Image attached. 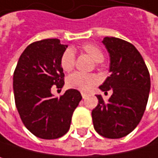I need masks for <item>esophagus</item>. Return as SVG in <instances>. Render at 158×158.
Here are the masks:
<instances>
[{"label": "esophagus", "mask_w": 158, "mask_h": 158, "mask_svg": "<svg viewBox=\"0 0 158 158\" xmlns=\"http://www.w3.org/2000/svg\"><path fill=\"white\" fill-rule=\"evenodd\" d=\"M81 95H82V98H83V99H85V98L87 97V94H84V93H81Z\"/></svg>", "instance_id": "esophagus-1"}]
</instances>
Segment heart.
Returning a JSON list of instances; mask_svg holds the SVG:
<instances>
[{
    "mask_svg": "<svg viewBox=\"0 0 158 158\" xmlns=\"http://www.w3.org/2000/svg\"><path fill=\"white\" fill-rule=\"evenodd\" d=\"M81 49L95 62H101L104 59V53L100 47L94 43H85ZM76 55L73 49H66L60 58V64L64 71L69 72L74 68ZM99 82V77L94 74H83L75 72L69 75L66 78V85L68 88L78 90L81 92H88Z\"/></svg>",
    "mask_w": 158,
    "mask_h": 158,
    "instance_id": "heart-1",
    "label": "heart"
}]
</instances>
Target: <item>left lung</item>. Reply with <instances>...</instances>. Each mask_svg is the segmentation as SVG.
<instances>
[{"label": "left lung", "instance_id": "1", "mask_svg": "<svg viewBox=\"0 0 158 158\" xmlns=\"http://www.w3.org/2000/svg\"><path fill=\"white\" fill-rule=\"evenodd\" d=\"M110 58V76L99 87L102 92L112 90L106 103L96 95L98 105L93 110L94 130L103 137L122 138L140 123L148 101L151 82L147 66L131 43L118 38L103 40Z\"/></svg>", "mask_w": 158, "mask_h": 158}]
</instances>
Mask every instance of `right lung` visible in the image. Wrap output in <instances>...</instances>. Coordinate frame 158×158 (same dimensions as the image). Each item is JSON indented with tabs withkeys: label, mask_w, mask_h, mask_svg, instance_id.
<instances>
[{
	"label": "right lung",
	"mask_w": 158,
	"mask_h": 158,
	"mask_svg": "<svg viewBox=\"0 0 158 158\" xmlns=\"http://www.w3.org/2000/svg\"><path fill=\"white\" fill-rule=\"evenodd\" d=\"M66 48L58 39L33 42L22 52L14 73L17 111L26 128L40 139L64 135L73 112L82 99L81 93L74 89L60 97L52 94V85L63 88L64 84L60 58Z\"/></svg>",
	"instance_id": "obj_1"
}]
</instances>
